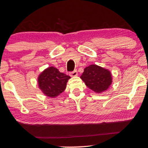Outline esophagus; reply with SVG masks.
Wrapping results in <instances>:
<instances>
[{
	"label": "esophagus",
	"instance_id": "esophagus-1",
	"mask_svg": "<svg viewBox=\"0 0 148 148\" xmlns=\"http://www.w3.org/2000/svg\"><path fill=\"white\" fill-rule=\"evenodd\" d=\"M69 75H70V76H71V77H75V76L77 75H78V73H77V70H74L73 71L70 73Z\"/></svg>",
	"mask_w": 148,
	"mask_h": 148
}]
</instances>
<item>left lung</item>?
Instances as JSON below:
<instances>
[{
  "instance_id": "left-lung-1",
  "label": "left lung",
  "mask_w": 148,
  "mask_h": 148,
  "mask_svg": "<svg viewBox=\"0 0 148 148\" xmlns=\"http://www.w3.org/2000/svg\"><path fill=\"white\" fill-rule=\"evenodd\" d=\"M81 79L90 89L97 93L105 91L112 82L110 71L97 65H90L85 67Z\"/></svg>"
}]
</instances>
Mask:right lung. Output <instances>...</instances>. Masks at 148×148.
<instances>
[{
  "mask_svg": "<svg viewBox=\"0 0 148 148\" xmlns=\"http://www.w3.org/2000/svg\"><path fill=\"white\" fill-rule=\"evenodd\" d=\"M70 78L66 74L59 71L57 68L49 67L40 74L38 78V86L45 96L55 98L64 91Z\"/></svg>",
  "mask_w": 148,
  "mask_h": 148,
  "instance_id": "right-lung-1",
  "label": "right lung"
}]
</instances>
